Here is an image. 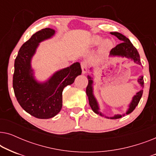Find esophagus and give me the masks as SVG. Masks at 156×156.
Segmentation results:
<instances>
[{"mask_svg": "<svg viewBox=\"0 0 156 156\" xmlns=\"http://www.w3.org/2000/svg\"><path fill=\"white\" fill-rule=\"evenodd\" d=\"M81 67H82V73H87V70H88V65H87V64L86 62H83L81 63Z\"/></svg>", "mask_w": 156, "mask_h": 156, "instance_id": "34e87169", "label": "esophagus"}]
</instances>
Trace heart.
Listing matches in <instances>:
<instances>
[{"mask_svg":"<svg viewBox=\"0 0 156 156\" xmlns=\"http://www.w3.org/2000/svg\"><path fill=\"white\" fill-rule=\"evenodd\" d=\"M102 40L103 39H102L101 37H100L99 35H95L94 36L92 39H91V44H92L94 46H97L101 43ZM112 46V42L108 39L105 40L103 42V43H102V47H103V48L104 49H108Z\"/></svg>","mask_w":156,"mask_h":156,"instance_id":"obj_1","label":"heart"}]
</instances>
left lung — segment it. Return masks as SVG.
I'll use <instances>...</instances> for the list:
<instances>
[{
	"instance_id": "obj_1",
	"label": "left lung",
	"mask_w": 156,
	"mask_h": 156,
	"mask_svg": "<svg viewBox=\"0 0 156 156\" xmlns=\"http://www.w3.org/2000/svg\"><path fill=\"white\" fill-rule=\"evenodd\" d=\"M111 34L113 35H115L117 37L119 40H121V43L117 44V45L112 49L110 51V55L109 56H119V57H125L127 58L131 59L132 60H133L134 62L138 65H141L140 63V55L138 54V50H136V48L133 45V44L131 43L129 38H127L126 36H124L122 34L117 33V32H113L111 33ZM88 78L89 82L88 85H87V89H86V93L87 97L89 99V105H90L91 109L93 110V112L96 113V114H99L100 116H104L101 112H99V107L98 102L94 97V96L93 94V80L92 77L89 75L87 76ZM138 82L139 83L140 86L142 87V88H144V76H140L139 79L138 80ZM143 94V89L140 90L138 92L136 93V94L133 97V99L131 103L129 104V108H128V111L126 114H129L130 113H131L135 109L136 106L138 105L139 103L140 98L142 97ZM125 114H123V116H124ZM122 117V115L120 114H116L114 115V116L110 117V119H120ZM106 118L109 119V117H106Z\"/></svg>"
}]
</instances>
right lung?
<instances>
[{
  "instance_id": "right-lung-1",
  "label": "right lung",
  "mask_w": 156,
  "mask_h": 156,
  "mask_svg": "<svg viewBox=\"0 0 156 156\" xmlns=\"http://www.w3.org/2000/svg\"><path fill=\"white\" fill-rule=\"evenodd\" d=\"M55 30L44 28L32 35L21 46L15 60L12 87L17 101L23 109L37 119L54 117L62 106V91L82 74L80 62L55 72L45 82H37L31 67L32 57L40 42L55 35Z\"/></svg>"
}]
</instances>
